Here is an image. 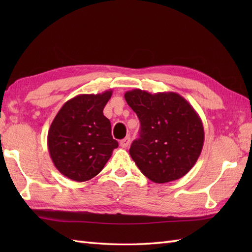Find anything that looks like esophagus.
<instances>
[{
	"label": "esophagus",
	"mask_w": 252,
	"mask_h": 252,
	"mask_svg": "<svg viewBox=\"0 0 252 252\" xmlns=\"http://www.w3.org/2000/svg\"><path fill=\"white\" fill-rule=\"evenodd\" d=\"M130 142H131V138L129 136H126V137L123 138V140L120 141V146L122 148H126L127 146L130 145Z\"/></svg>",
	"instance_id": "esophagus-1"
}]
</instances>
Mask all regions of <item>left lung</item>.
Here are the masks:
<instances>
[{
    "instance_id": "8db88e82",
    "label": "left lung",
    "mask_w": 252,
    "mask_h": 252,
    "mask_svg": "<svg viewBox=\"0 0 252 252\" xmlns=\"http://www.w3.org/2000/svg\"><path fill=\"white\" fill-rule=\"evenodd\" d=\"M125 98L141 122L140 137L130 147L141 172L159 184L184 176L199 158L205 140L196 110L174 92L135 89L126 92Z\"/></svg>"
}]
</instances>
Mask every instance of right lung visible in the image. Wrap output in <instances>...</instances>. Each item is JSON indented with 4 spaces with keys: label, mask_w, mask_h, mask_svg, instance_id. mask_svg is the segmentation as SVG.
<instances>
[{
    "label": "right lung",
    "mask_w": 252,
    "mask_h": 252,
    "mask_svg": "<svg viewBox=\"0 0 252 252\" xmlns=\"http://www.w3.org/2000/svg\"><path fill=\"white\" fill-rule=\"evenodd\" d=\"M112 91L80 94L67 100L53 120L47 147L56 169L76 182L97 175L118 147L103 110Z\"/></svg>",
    "instance_id": "right-lung-1"
}]
</instances>
